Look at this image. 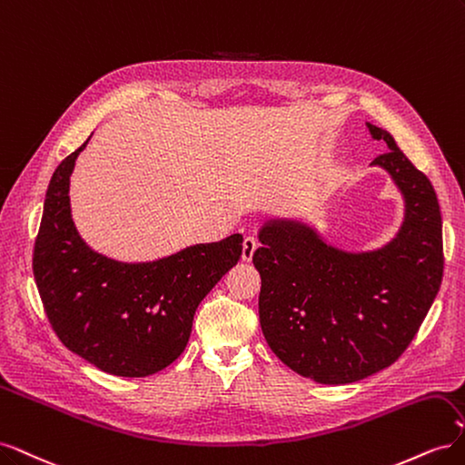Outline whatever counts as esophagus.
Listing matches in <instances>:
<instances>
[{"label": "esophagus", "mask_w": 465, "mask_h": 465, "mask_svg": "<svg viewBox=\"0 0 465 465\" xmlns=\"http://www.w3.org/2000/svg\"><path fill=\"white\" fill-rule=\"evenodd\" d=\"M258 248V241L254 236H246L244 242H242V260L250 262L252 256H254V252Z\"/></svg>", "instance_id": "1"}]
</instances>
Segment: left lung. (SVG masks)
<instances>
[{
    "label": "left lung",
    "mask_w": 465,
    "mask_h": 465,
    "mask_svg": "<svg viewBox=\"0 0 465 465\" xmlns=\"http://www.w3.org/2000/svg\"><path fill=\"white\" fill-rule=\"evenodd\" d=\"M388 153L405 213L396 236L367 252L328 244L302 221L270 219L254 252L262 277L260 326L287 367L318 384H351L382 371L411 343L440 289L442 217L430 180L372 124Z\"/></svg>",
    "instance_id": "8db88e82"
}]
</instances>
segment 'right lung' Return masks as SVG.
Returning <instances> with one entry per match:
<instances>
[{"label":"right lung","instance_id":"1","mask_svg":"<svg viewBox=\"0 0 465 465\" xmlns=\"http://www.w3.org/2000/svg\"><path fill=\"white\" fill-rule=\"evenodd\" d=\"M89 139L55 168L35 242L33 272L60 341L108 374L142 378L186 349L193 314L242 254V234L153 262H118L83 241L69 176Z\"/></svg>","mask_w":465,"mask_h":465}]
</instances>
